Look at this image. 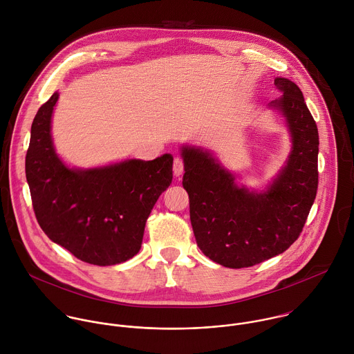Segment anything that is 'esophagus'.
<instances>
[{
  "instance_id": "esophagus-1",
  "label": "esophagus",
  "mask_w": 354,
  "mask_h": 354,
  "mask_svg": "<svg viewBox=\"0 0 354 354\" xmlns=\"http://www.w3.org/2000/svg\"><path fill=\"white\" fill-rule=\"evenodd\" d=\"M183 169H185V164H183V160L180 157H176L174 160V174L176 176H180L183 174Z\"/></svg>"
}]
</instances>
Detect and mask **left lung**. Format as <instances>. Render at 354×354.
I'll use <instances>...</instances> for the list:
<instances>
[{
  "mask_svg": "<svg viewBox=\"0 0 354 354\" xmlns=\"http://www.w3.org/2000/svg\"><path fill=\"white\" fill-rule=\"evenodd\" d=\"M284 92L270 104L283 111L292 136L286 168L266 193L239 189L208 153L183 147V187L197 245L211 261L232 269L258 265L288 250L299 237L319 186V131L299 86L276 78Z\"/></svg>",
  "mask_w": 354,
  "mask_h": 354,
  "instance_id": "left-lung-1",
  "label": "left lung"
}]
</instances>
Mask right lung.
I'll list each match as a JSON object with an SVG mask.
<instances>
[{
  "label": "right lung",
  "mask_w": 354,
  "mask_h": 354,
  "mask_svg": "<svg viewBox=\"0 0 354 354\" xmlns=\"http://www.w3.org/2000/svg\"><path fill=\"white\" fill-rule=\"evenodd\" d=\"M55 92L37 111L26 154L32 209L44 233L77 259L109 266L140 250L146 221L172 182L171 154L99 169H68L50 139Z\"/></svg>",
  "instance_id": "add662e5"
}]
</instances>
